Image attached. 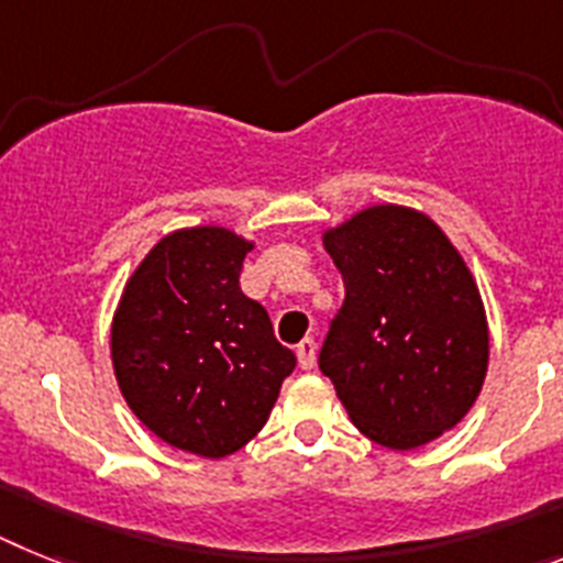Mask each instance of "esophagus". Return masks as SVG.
<instances>
[{
  "label": "esophagus",
  "instance_id": "obj_1",
  "mask_svg": "<svg viewBox=\"0 0 563 563\" xmlns=\"http://www.w3.org/2000/svg\"><path fill=\"white\" fill-rule=\"evenodd\" d=\"M297 363H300L302 371H311L317 363V342L311 340V336H306V340L297 345Z\"/></svg>",
  "mask_w": 563,
  "mask_h": 563
}]
</instances>
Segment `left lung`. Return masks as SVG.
I'll list each match as a JSON object with an SVG mask.
<instances>
[{"label":"left lung","instance_id":"8db88e82","mask_svg":"<svg viewBox=\"0 0 563 563\" xmlns=\"http://www.w3.org/2000/svg\"><path fill=\"white\" fill-rule=\"evenodd\" d=\"M345 300L320 371L360 433L413 451L456 428L485 385L490 331L471 268L424 212L376 203L325 229Z\"/></svg>","mask_w":563,"mask_h":563}]
</instances>
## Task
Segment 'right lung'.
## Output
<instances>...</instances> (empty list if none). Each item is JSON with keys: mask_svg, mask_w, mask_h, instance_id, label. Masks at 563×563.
I'll list each match as a JSON object with an SVG mask.
<instances>
[{"mask_svg": "<svg viewBox=\"0 0 563 563\" xmlns=\"http://www.w3.org/2000/svg\"><path fill=\"white\" fill-rule=\"evenodd\" d=\"M254 243L178 229L139 263L112 314V371L135 417L178 451L223 459L266 424L297 360L241 291Z\"/></svg>", "mask_w": 563, "mask_h": 563, "instance_id": "obj_1", "label": "right lung"}]
</instances>
